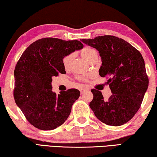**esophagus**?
I'll use <instances>...</instances> for the list:
<instances>
[{
  "label": "esophagus",
  "instance_id": "esophagus-1",
  "mask_svg": "<svg viewBox=\"0 0 157 157\" xmlns=\"http://www.w3.org/2000/svg\"><path fill=\"white\" fill-rule=\"evenodd\" d=\"M87 90V88H81L80 89V91H81V93H83V91H84V90Z\"/></svg>",
  "mask_w": 157,
  "mask_h": 157
}]
</instances>
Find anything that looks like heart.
I'll use <instances>...</instances> for the list:
<instances>
[{"label": "heart", "instance_id": "1", "mask_svg": "<svg viewBox=\"0 0 157 157\" xmlns=\"http://www.w3.org/2000/svg\"><path fill=\"white\" fill-rule=\"evenodd\" d=\"M81 55L82 57L85 59L86 62L88 63H90L93 60L95 59V58L98 57V52L95 50V49L91 48V47H86L83 48L82 50L81 51ZM71 55H67L63 58L62 59V65L63 67L67 68L69 66L70 62H71ZM80 79L82 80H86L87 79V76H80Z\"/></svg>", "mask_w": 157, "mask_h": 157}]
</instances>
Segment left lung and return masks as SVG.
Wrapping results in <instances>:
<instances>
[{
  "label": "left lung",
  "instance_id": "obj_1",
  "mask_svg": "<svg viewBox=\"0 0 157 157\" xmlns=\"http://www.w3.org/2000/svg\"><path fill=\"white\" fill-rule=\"evenodd\" d=\"M101 56V77H108L113 94L103 98L101 91L92 89L89 104L98 119L108 125L125 124L139 110L149 86L144 59L140 52L121 38L112 35L81 40Z\"/></svg>",
  "mask_w": 157,
  "mask_h": 157
}]
</instances>
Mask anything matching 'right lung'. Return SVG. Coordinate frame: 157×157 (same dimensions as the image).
Returning a JSON list of instances; mask_svg holds the SVG:
<instances>
[{
    "label": "right lung",
    "instance_id": "1",
    "mask_svg": "<svg viewBox=\"0 0 157 157\" xmlns=\"http://www.w3.org/2000/svg\"><path fill=\"white\" fill-rule=\"evenodd\" d=\"M83 47L80 41L46 37L32 43L22 53L14 71L15 103L36 128L52 130L62 125L80 96L76 88L56 95L52 77L64 74L62 59Z\"/></svg>",
    "mask_w": 157,
    "mask_h": 157
}]
</instances>
